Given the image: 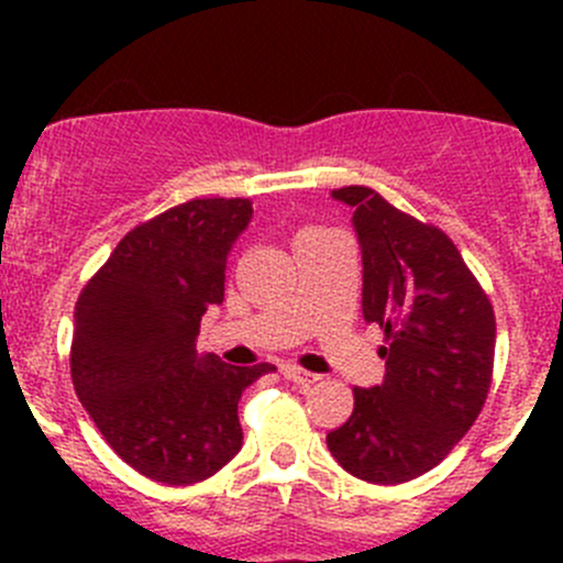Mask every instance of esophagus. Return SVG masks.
Listing matches in <instances>:
<instances>
[{
	"mask_svg": "<svg viewBox=\"0 0 563 563\" xmlns=\"http://www.w3.org/2000/svg\"><path fill=\"white\" fill-rule=\"evenodd\" d=\"M283 376L294 384H316L318 382L316 373L302 371V367H297V365H283Z\"/></svg>",
	"mask_w": 563,
	"mask_h": 563,
	"instance_id": "obj_1",
	"label": "esophagus"
}]
</instances>
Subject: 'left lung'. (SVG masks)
Wrapping results in <instances>:
<instances>
[{
    "mask_svg": "<svg viewBox=\"0 0 563 563\" xmlns=\"http://www.w3.org/2000/svg\"><path fill=\"white\" fill-rule=\"evenodd\" d=\"M354 209L362 316L389 345L387 376L354 389V413L327 435L356 479L400 485L435 468L485 406L496 354L493 305L455 242L362 185L332 190Z\"/></svg>",
    "mask_w": 563,
    "mask_h": 563,
    "instance_id": "1",
    "label": "left lung"
}]
</instances>
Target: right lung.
Returning <instances> with one entry per match:
<instances>
[{
	"label": "right lung",
	"mask_w": 563,
	"mask_h": 563,
	"mask_svg": "<svg viewBox=\"0 0 563 563\" xmlns=\"http://www.w3.org/2000/svg\"><path fill=\"white\" fill-rule=\"evenodd\" d=\"M247 198H192L135 225L76 302L70 376L113 452L163 485H192L242 450L240 397L275 365L198 354L201 316L223 302Z\"/></svg>",
	"instance_id": "right-lung-1"
}]
</instances>
